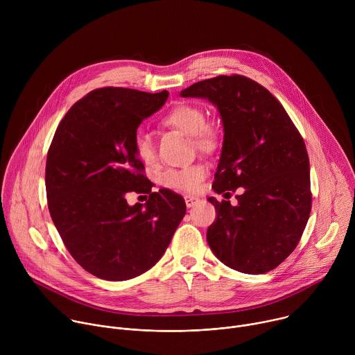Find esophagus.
I'll list each match as a JSON object with an SVG mask.
<instances>
[{
  "mask_svg": "<svg viewBox=\"0 0 355 355\" xmlns=\"http://www.w3.org/2000/svg\"><path fill=\"white\" fill-rule=\"evenodd\" d=\"M184 199H185V205H187V208H192L196 202H198V198L196 196H193V195H185L184 196Z\"/></svg>",
  "mask_w": 355,
  "mask_h": 355,
  "instance_id": "esophagus-1",
  "label": "esophagus"
}]
</instances>
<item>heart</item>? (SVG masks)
Returning a JSON list of instances; mask_svg holds the SVG:
<instances>
[{"label":"heart","mask_w":355,"mask_h":355,"mask_svg":"<svg viewBox=\"0 0 355 355\" xmlns=\"http://www.w3.org/2000/svg\"><path fill=\"white\" fill-rule=\"evenodd\" d=\"M163 123L174 128L192 137L196 148L205 153H211L219 144L218 129L207 122L205 111L195 104H178L164 118ZM135 153L140 162L147 166L156 163V146L151 136L143 130L135 135L133 140ZM207 167L202 163H193L181 168H168L159 177L162 185L178 189L192 191L205 178Z\"/></svg>","instance_id":"1"}]
</instances>
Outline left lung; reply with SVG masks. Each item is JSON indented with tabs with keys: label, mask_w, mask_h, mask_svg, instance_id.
I'll use <instances>...</instances> for the list:
<instances>
[{
	"label": "left lung",
	"mask_w": 355,
	"mask_h": 355,
	"mask_svg": "<svg viewBox=\"0 0 355 355\" xmlns=\"http://www.w3.org/2000/svg\"><path fill=\"white\" fill-rule=\"evenodd\" d=\"M180 95L205 98L220 114L225 136L214 191L244 188L236 207L208 198L218 214L207 232L211 250L244 274L274 270L295 250L311 215L305 141L279 101L244 76L208 78Z\"/></svg>",
	"instance_id": "left-lung-1"
}]
</instances>
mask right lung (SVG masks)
<instances>
[{"label": "right lung", "instance_id": "right-lung-1", "mask_svg": "<svg viewBox=\"0 0 355 355\" xmlns=\"http://www.w3.org/2000/svg\"><path fill=\"white\" fill-rule=\"evenodd\" d=\"M167 98V91L94 89L69 110L47 151L50 216L73 259L101 279L126 281L150 270L187 212L181 195L151 191L133 148L139 125ZM133 190L149 193L144 206L127 204Z\"/></svg>", "mask_w": 355, "mask_h": 355}]
</instances>
